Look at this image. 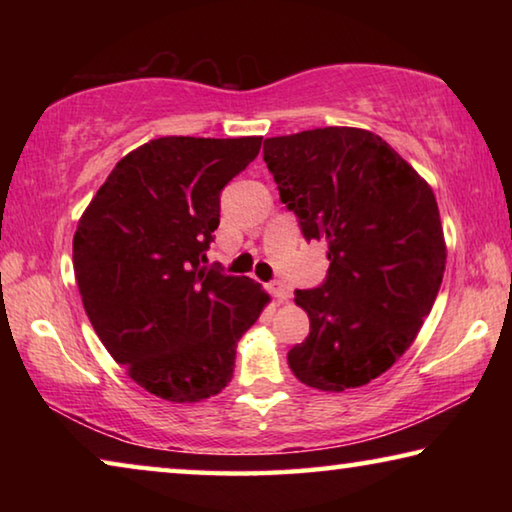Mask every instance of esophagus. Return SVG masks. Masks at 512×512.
<instances>
[{
  "mask_svg": "<svg viewBox=\"0 0 512 512\" xmlns=\"http://www.w3.org/2000/svg\"><path fill=\"white\" fill-rule=\"evenodd\" d=\"M268 293H271V296H273L275 300L284 302V300H289L291 289H289L284 282H271V284H268Z\"/></svg>",
  "mask_w": 512,
  "mask_h": 512,
  "instance_id": "esophagus-1",
  "label": "esophagus"
}]
</instances>
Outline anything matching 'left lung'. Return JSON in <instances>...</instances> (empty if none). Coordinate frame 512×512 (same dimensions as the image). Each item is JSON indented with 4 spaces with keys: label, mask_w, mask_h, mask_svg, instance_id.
Instances as JSON below:
<instances>
[{
    "label": "left lung",
    "mask_w": 512,
    "mask_h": 512,
    "mask_svg": "<svg viewBox=\"0 0 512 512\" xmlns=\"http://www.w3.org/2000/svg\"><path fill=\"white\" fill-rule=\"evenodd\" d=\"M264 162L305 239L327 241V280L296 291L309 336L289 368L318 391L366 386L411 348L438 296L447 246L436 196L363 128L268 137Z\"/></svg>",
    "instance_id": "obj_1"
}]
</instances>
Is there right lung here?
Instances as JSON below:
<instances>
[{
	"mask_svg": "<svg viewBox=\"0 0 512 512\" xmlns=\"http://www.w3.org/2000/svg\"><path fill=\"white\" fill-rule=\"evenodd\" d=\"M262 137H158L124 155L74 232L94 332L137 386L173 404L219 395L237 341L268 305L250 277L207 268L221 189Z\"/></svg>",
	"mask_w": 512,
	"mask_h": 512,
	"instance_id": "1",
	"label": "right lung"
}]
</instances>
